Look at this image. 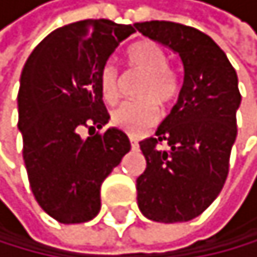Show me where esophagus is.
I'll return each instance as SVG.
<instances>
[{"label": "esophagus", "mask_w": 257, "mask_h": 257, "mask_svg": "<svg viewBox=\"0 0 257 257\" xmlns=\"http://www.w3.org/2000/svg\"><path fill=\"white\" fill-rule=\"evenodd\" d=\"M130 145H132V148H134V150L138 148V142H137L135 138H130Z\"/></svg>", "instance_id": "1"}]
</instances>
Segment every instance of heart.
Wrapping results in <instances>:
<instances>
[{"label": "heart", "instance_id": "obj_1", "mask_svg": "<svg viewBox=\"0 0 257 257\" xmlns=\"http://www.w3.org/2000/svg\"><path fill=\"white\" fill-rule=\"evenodd\" d=\"M130 69L145 74L137 96L142 99L125 101L111 114L112 125L123 130L130 137H140L148 132L158 122V105L166 107L177 98L179 80L174 70L167 66L164 50L151 40H142L135 43L127 53ZM120 74L114 64H106L99 74V86L107 103H114L120 95Z\"/></svg>", "mask_w": 257, "mask_h": 257}]
</instances>
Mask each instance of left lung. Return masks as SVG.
I'll list each match as a JSON object with an SVG mask.
<instances>
[{
	"label": "left lung",
	"instance_id": "8db88e82",
	"mask_svg": "<svg viewBox=\"0 0 257 257\" xmlns=\"http://www.w3.org/2000/svg\"><path fill=\"white\" fill-rule=\"evenodd\" d=\"M135 27L172 48L183 64L179 101L156 137L140 142L146 169L137 179L138 207L156 222H187L217 198L227 180L241 101L238 77L225 53L201 30L169 21ZM162 144L166 150L159 148Z\"/></svg>",
	"mask_w": 257,
	"mask_h": 257
}]
</instances>
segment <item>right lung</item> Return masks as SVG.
<instances>
[{
	"instance_id": "add662e5",
	"label": "right lung",
	"mask_w": 257,
	"mask_h": 257,
	"mask_svg": "<svg viewBox=\"0 0 257 257\" xmlns=\"http://www.w3.org/2000/svg\"><path fill=\"white\" fill-rule=\"evenodd\" d=\"M135 27L86 19L51 32L25 62L19 88L22 156L37 203L61 224H82L101 209V185L130 150L119 128L96 132L109 114L99 74Z\"/></svg>"
}]
</instances>
